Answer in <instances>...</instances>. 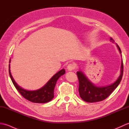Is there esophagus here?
<instances>
[{"mask_svg": "<svg viewBox=\"0 0 129 129\" xmlns=\"http://www.w3.org/2000/svg\"><path fill=\"white\" fill-rule=\"evenodd\" d=\"M75 66L74 64H69L68 65L67 69L69 71H72L75 69Z\"/></svg>", "mask_w": 129, "mask_h": 129, "instance_id": "esophagus-1", "label": "esophagus"}]
</instances>
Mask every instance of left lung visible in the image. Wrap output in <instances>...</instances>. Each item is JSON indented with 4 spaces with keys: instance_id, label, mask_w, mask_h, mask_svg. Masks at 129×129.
I'll return each mask as SVG.
<instances>
[{
    "instance_id": "left-lung-1",
    "label": "left lung",
    "mask_w": 129,
    "mask_h": 129,
    "mask_svg": "<svg viewBox=\"0 0 129 129\" xmlns=\"http://www.w3.org/2000/svg\"><path fill=\"white\" fill-rule=\"evenodd\" d=\"M110 41L114 42V40L112 38H110ZM116 44L119 49L120 53L121 54V51L119 45L117 44ZM123 68H123V62L122 59L120 75L118 79L113 84L104 86H95L87 79L81 71L77 72L76 74H77L79 83V92L80 98L84 101L87 103L98 102V101L105 100L119 85L123 75V70H124Z\"/></svg>"
}]
</instances>
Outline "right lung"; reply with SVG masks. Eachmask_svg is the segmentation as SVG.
I'll return each instance as SVG.
<instances>
[{
    "instance_id": "obj_1",
    "label": "right lung",
    "mask_w": 129,
    "mask_h": 129,
    "mask_svg": "<svg viewBox=\"0 0 129 129\" xmlns=\"http://www.w3.org/2000/svg\"><path fill=\"white\" fill-rule=\"evenodd\" d=\"M10 62V59L9 63ZM9 75L12 80L14 85L15 87L18 92L23 96L31 102L35 103H46L51 101L54 98V90L55 86L58 79L63 75L65 73V69H62L59 72L56 73L48 83L44 86L41 87L40 89L33 90V91H29L21 88L16 83L15 80H14L13 76L11 74L10 70V64L9 65Z\"/></svg>"
}]
</instances>
